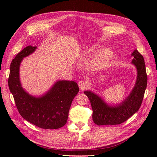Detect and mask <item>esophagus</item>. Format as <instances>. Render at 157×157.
<instances>
[{
  "mask_svg": "<svg viewBox=\"0 0 157 157\" xmlns=\"http://www.w3.org/2000/svg\"><path fill=\"white\" fill-rule=\"evenodd\" d=\"M86 83L85 81H83V80H81L79 81L78 83V86L79 87V88L81 90H84L86 87Z\"/></svg>",
  "mask_w": 157,
  "mask_h": 157,
  "instance_id": "obj_1",
  "label": "esophagus"
}]
</instances>
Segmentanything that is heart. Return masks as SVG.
Instances as JSON below:
<instances>
[{"label":"heart","mask_w":157,"mask_h":157,"mask_svg":"<svg viewBox=\"0 0 157 157\" xmlns=\"http://www.w3.org/2000/svg\"><path fill=\"white\" fill-rule=\"evenodd\" d=\"M94 52L92 49H87L84 53L85 55H90ZM113 57V53L109 49H106L103 50L99 55H98L94 62V67L95 69H101L108 65Z\"/></svg>","instance_id":"heart-1"}]
</instances>
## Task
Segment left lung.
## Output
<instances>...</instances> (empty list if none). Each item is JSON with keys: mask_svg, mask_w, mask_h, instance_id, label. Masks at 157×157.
I'll return each mask as SVG.
<instances>
[{"mask_svg": "<svg viewBox=\"0 0 157 157\" xmlns=\"http://www.w3.org/2000/svg\"><path fill=\"white\" fill-rule=\"evenodd\" d=\"M131 56L133 57L131 63L137 70V78L134 88L124 101L118 104L109 105L92 91L84 92L91 103L93 121L97 125L120 124L138 111L141 105L147 80L145 63L143 56L137 49Z\"/></svg>", "mask_w": 157, "mask_h": 157, "instance_id": "left-lung-1", "label": "left lung"}]
</instances>
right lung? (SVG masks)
I'll return each mask as SVG.
<instances>
[{"label": "right lung", "instance_id": "add662e5", "mask_svg": "<svg viewBox=\"0 0 157 157\" xmlns=\"http://www.w3.org/2000/svg\"><path fill=\"white\" fill-rule=\"evenodd\" d=\"M37 46L25 48L12 60L8 85L21 116L27 121L44 129H56L67 123L74 98L79 92L76 82L56 81L48 91L40 96L26 92L20 79V67L23 58L34 53Z\"/></svg>", "mask_w": 157, "mask_h": 157}]
</instances>
